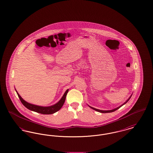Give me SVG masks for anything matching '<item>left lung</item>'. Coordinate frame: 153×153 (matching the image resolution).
Segmentation results:
<instances>
[{
    "label": "left lung",
    "instance_id": "obj_1",
    "mask_svg": "<svg viewBox=\"0 0 153 153\" xmlns=\"http://www.w3.org/2000/svg\"><path fill=\"white\" fill-rule=\"evenodd\" d=\"M132 96V95H131ZM131 96L127 100V101L126 102H124L123 104H122V105H121L120 106H119V107H117V108H115V109H112V110H108V111H103V110H100V109H96V108H93V107H90L92 109H94V110H95V111H97V112H101V113H109V112H114V111H115L116 110H117V109H119V108H120L122 105H123L124 104H125L127 102H128L129 100H130V99L131 98Z\"/></svg>",
    "mask_w": 153,
    "mask_h": 153
}]
</instances>
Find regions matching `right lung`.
<instances>
[{
    "label": "right lung",
    "instance_id": "right-lung-1",
    "mask_svg": "<svg viewBox=\"0 0 153 153\" xmlns=\"http://www.w3.org/2000/svg\"><path fill=\"white\" fill-rule=\"evenodd\" d=\"M68 91H69V89H67L66 91L65 94L63 95V96L62 97V98L61 99V100L58 102H57L56 104L51 105V106H49V107H42V106L34 105V104H30V103L26 102L25 100H24L22 99L21 96L19 95V94L18 93V92L16 90L17 95L18 96L21 102H22L23 105L25 107H26L27 109L34 111V112H36L38 113H39V114H48V115L54 114V113L57 112L61 108V107H62L63 104H64L65 101L66 96Z\"/></svg>",
    "mask_w": 153,
    "mask_h": 153
}]
</instances>
